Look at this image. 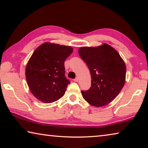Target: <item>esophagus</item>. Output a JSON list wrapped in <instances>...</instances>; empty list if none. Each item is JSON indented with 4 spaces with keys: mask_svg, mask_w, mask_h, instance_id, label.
I'll return each mask as SVG.
<instances>
[{
    "mask_svg": "<svg viewBox=\"0 0 148 148\" xmlns=\"http://www.w3.org/2000/svg\"><path fill=\"white\" fill-rule=\"evenodd\" d=\"M79 81V78H78V77H76V78H75V79H74V82H78Z\"/></svg>",
    "mask_w": 148,
    "mask_h": 148,
    "instance_id": "34e87169",
    "label": "esophagus"
}]
</instances>
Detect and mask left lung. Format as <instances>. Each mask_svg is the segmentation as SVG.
Returning <instances> with one entry per match:
<instances>
[{
	"label": "left lung",
	"instance_id": "1",
	"mask_svg": "<svg viewBox=\"0 0 148 148\" xmlns=\"http://www.w3.org/2000/svg\"><path fill=\"white\" fill-rule=\"evenodd\" d=\"M81 58L89 69L91 86L82 91L84 99L92 106L109 104L124 86L126 66L116 49L106 44L98 47H82L78 50Z\"/></svg>",
	"mask_w": 148,
	"mask_h": 148
}]
</instances>
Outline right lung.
I'll list each match as a JSON object with an SVG mask.
<instances>
[{"label": "right lung", "instance_id": "obj_1", "mask_svg": "<svg viewBox=\"0 0 148 148\" xmlns=\"http://www.w3.org/2000/svg\"><path fill=\"white\" fill-rule=\"evenodd\" d=\"M73 49L49 42L35 49L25 69L27 84L36 98L44 103L61 99L71 82L65 76L64 61Z\"/></svg>", "mask_w": 148, "mask_h": 148}]
</instances>
